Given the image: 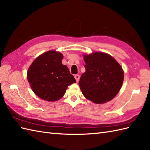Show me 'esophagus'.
<instances>
[{"instance_id":"1","label":"esophagus","mask_w":150,"mask_h":150,"mask_svg":"<svg viewBox=\"0 0 150 150\" xmlns=\"http://www.w3.org/2000/svg\"><path fill=\"white\" fill-rule=\"evenodd\" d=\"M75 79H76V81L78 82L79 81V79H80V76H79V75H75Z\"/></svg>"}]
</instances>
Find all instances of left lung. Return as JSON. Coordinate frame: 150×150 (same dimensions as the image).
Listing matches in <instances>:
<instances>
[{
  "instance_id": "obj_1",
  "label": "left lung",
  "mask_w": 150,
  "mask_h": 150,
  "mask_svg": "<svg viewBox=\"0 0 150 150\" xmlns=\"http://www.w3.org/2000/svg\"><path fill=\"white\" fill-rule=\"evenodd\" d=\"M86 72L79 84L84 96L96 104L110 101L119 93L124 72L117 60L108 54L95 52L84 56Z\"/></svg>"
}]
</instances>
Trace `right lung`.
<instances>
[{
	"mask_svg": "<svg viewBox=\"0 0 150 150\" xmlns=\"http://www.w3.org/2000/svg\"><path fill=\"white\" fill-rule=\"evenodd\" d=\"M62 53L49 51L38 57L28 69L27 77L33 92L47 101L59 100L68 86L76 82L68 67L62 64Z\"/></svg>",
	"mask_w": 150,
	"mask_h": 150,
	"instance_id": "add662e5",
	"label": "right lung"
}]
</instances>
